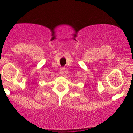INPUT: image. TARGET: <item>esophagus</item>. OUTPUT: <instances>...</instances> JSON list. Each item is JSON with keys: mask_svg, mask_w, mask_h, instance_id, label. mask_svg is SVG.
Returning <instances> with one entry per match:
<instances>
[{"mask_svg": "<svg viewBox=\"0 0 133 133\" xmlns=\"http://www.w3.org/2000/svg\"><path fill=\"white\" fill-rule=\"evenodd\" d=\"M65 71H66V70L65 68H60V74L63 75L65 73Z\"/></svg>", "mask_w": 133, "mask_h": 133, "instance_id": "esophagus-1", "label": "esophagus"}]
</instances>
